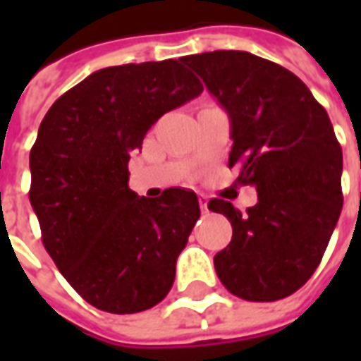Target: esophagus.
Returning a JSON list of instances; mask_svg holds the SVG:
<instances>
[{
	"mask_svg": "<svg viewBox=\"0 0 361 361\" xmlns=\"http://www.w3.org/2000/svg\"><path fill=\"white\" fill-rule=\"evenodd\" d=\"M198 202H200V209H202V214H208L209 209H208V198L204 197V195H200L198 197Z\"/></svg>",
	"mask_w": 361,
	"mask_h": 361,
	"instance_id": "1",
	"label": "esophagus"
}]
</instances>
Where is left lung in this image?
<instances>
[{
    "instance_id": "8db88e82",
    "label": "left lung",
    "mask_w": 361,
    "mask_h": 361,
    "mask_svg": "<svg viewBox=\"0 0 361 361\" xmlns=\"http://www.w3.org/2000/svg\"><path fill=\"white\" fill-rule=\"evenodd\" d=\"M231 118L228 166L258 202L241 214L223 198L232 241L214 257L221 283L241 300L275 302L307 283L341 215L343 152L326 110L285 67L240 50L181 58Z\"/></svg>"
}]
</instances>
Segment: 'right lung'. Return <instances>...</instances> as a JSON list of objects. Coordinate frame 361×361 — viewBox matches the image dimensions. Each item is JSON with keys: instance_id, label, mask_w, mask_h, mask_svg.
<instances>
[{"instance_id": "obj_1", "label": "right lung", "mask_w": 361, "mask_h": 361, "mask_svg": "<svg viewBox=\"0 0 361 361\" xmlns=\"http://www.w3.org/2000/svg\"><path fill=\"white\" fill-rule=\"evenodd\" d=\"M176 59L95 71L44 116L30 153V202L69 285L116 314L157 305L200 217L195 192L129 189V159L155 121L202 93Z\"/></svg>"}]
</instances>
